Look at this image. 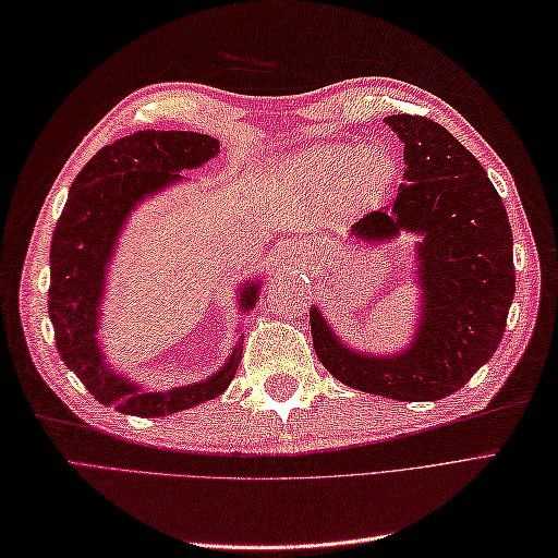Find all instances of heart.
<instances>
[{
    "label": "heart",
    "mask_w": 558,
    "mask_h": 558,
    "mask_svg": "<svg viewBox=\"0 0 558 558\" xmlns=\"http://www.w3.org/2000/svg\"><path fill=\"white\" fill-rule=\"evenodd\" d=\"M300 174L322 194L345 186L352 198H369L393 182L396 160L384 148L357 150L350 144H333L302 156Z\"/></svg>",
    "instance_id": "obj_1"
}]
</instances>
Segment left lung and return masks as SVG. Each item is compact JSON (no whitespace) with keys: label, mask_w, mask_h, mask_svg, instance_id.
<instances>
[{"label":"left lung","mask_w":558,"mask_h":558,"mask_svg":"<svg viewBox=\"0 0 558 558\" xmlns=\"http://www.w3.org/2000/svg\"><path fill=\"white\" fill-rule=\"evenodd\" d=\"M386 124L405 144V172L396 201L352 225L362 242L414 232L422 314L412 345L366 354L342 345L312 306L316 357L338 381L390 400H441L492 360L504 338L515 292L513 234L504 201L480 160L426 117L390 114Z\"/></svg>","instance_id":"left-lung-1"}]
</instances>
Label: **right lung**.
<instances>
[{
    "label": "right lung",
    "mask_w": 558,
    "mask_h": 558,
    "mask_svg": "<svg viewBox=\"0 0 558 558\" xmlns=\"http://www.w3.org/2000/svg\"><path fill=\"white\" fill-rule=\"evenodd\" d=\"M216 138L194 132H136L105 146L71 184L66 206L57 220L50 246V292L47 306L59 357L96 400L136 417H162L198 402L218 398L236 374L242 342L206 381L170 390H144L126 376L108 369L98 345L100 300L110 256L126 218L141 201L182 182L184 170H196L216 158ZM186 180V177H184ZM260 280L240 290V306L248 314Z\"/></svg>",
    "instance_id": "1"
}]
</instances>
